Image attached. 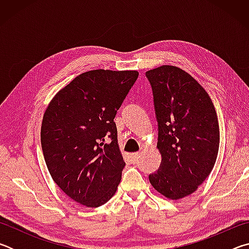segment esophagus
<instances>
[{
  "mask_svg": "<svg viewBox=\"0 0 249 249\" xmlns=\"http://www.w3.org/2000/svg\"><path fill=\"white\" fill-rule=\"evenodd\" d=\"M130 159H132L133 162H137V160L140 159V153L130 154Z\"/></svg>",
  "mask_w": 249,
  "mask_h": 249,
  "instance_id": "1",
  "label": "esophagus"
}]
</instances>
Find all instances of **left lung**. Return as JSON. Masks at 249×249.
I'll use <instances>...</instances> for the list:
<instances>
[{"mask_svg": "<svg viewBox=\"0 0 249 249\" xmlns=\"http://www.w3.org/2000/svg\"><path fill=\"white\" fill-rule=\"evenodd\" d=\"M146 77L161 154L149 181L162 196L178 200L195 192L213 169L220 146L217 115L206 91L182 69L162 66L147 71Z\"/></svg>", "mask_w": 249, "mask_h": 249, "instance_id": "1", "label": "left lung"}]
</instances>
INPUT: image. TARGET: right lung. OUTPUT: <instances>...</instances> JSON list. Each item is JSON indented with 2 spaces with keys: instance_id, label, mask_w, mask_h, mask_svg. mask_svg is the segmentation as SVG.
<instances>
[{
  "instance_id": "obj_1",
  "label": "right lung",
  "mask_w": 249,
  "mask_h": 249,
  "mask_svg": "<svg viewBox=\"0 0 249 249\" xmlns=\"http://www.w3.org/2000/svg\"><path fill=\"white\" fill-rule=\"evenodd\" d=\"M137 71L92 70L54 95L40 130L44 158L67 196L98 208L115 195L125 161L117 144V109Z\"/></svg>"
}]
</instances>
